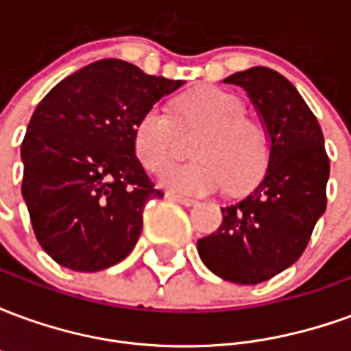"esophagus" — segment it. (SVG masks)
Returning a JSON list of instances; mask_svg holds the SVG:
<instances>
[{
    "label": "esophagus",
    "mask_w": 351,
    "mask_h": 351,
    "mask_svg": "<svg viewBox=\"0 0 351 351\" xmlns=\"http://www.w3.org/2000/svg\"><path fill=\"white\" fill-rule=\"evenodd\" d=\"M167 199H171V201H175V203H180V205H184V206L197 205V201H195V199L182 197V195H175V193H167Z\"/></svg>",
    "instance_id": "1"
}]
</instances>
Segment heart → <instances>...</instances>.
<instances>
[{
  "mask_svg": "<svg viewBox=\"0 0 351 351\" xmlns=\"http://www.w3.org/2000/svg\"><path fill=\"white\" fill-rule=\"evenodd\" d=\"M180 123L205 130L193 146L197 158L186 165H171L160 184L180 195H203L221 190L241 191L263 175L269 160L267 131L258 120L243 114V101L218 86H199L175 103ZM133 148L138 161L152 173L175 158V123L160 107L145 110L133 128Z\"/></svg>",
  "mask_w": 351,
  "mask_h": 351,
  "instance_id": "b5f03b06",
  "label": "heart"
}]
</instances>
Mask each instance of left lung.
I'll use <instances>...</instances> for the list:
<instances>
[{
  "instance_id": "left-lung-1",
  "label": "left lung",
  "mask_w": 351,
  "mask_h": 351,
  "mask_svg": "<svg viewBox=\"0 0 351 351\" xmlns=\"http://www.w3.org/2000/svg\"><path fill=\"white\" fill-rule=\"evenodd\" d=\"M226 82L250 97L267 131L269 160L258 186L221 208V226L199 239L197 252L216 276L252 286L301 258L325 213L329 158L316 116L286 77L258 65Z\"/></svg>"
}]
</instances>
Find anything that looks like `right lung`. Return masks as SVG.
Here are the masks:
<instances>
[{
	"mask_svg": "<svg viewBox=\"0 0 351 351\" xmlns=\"http://www.w3.org/2000/svg\"><path fill=\"white\" fill-rule=\"evenodd\" d=\"M184 80L107 58L58 82L22 141V197L43 250L62 267L103 271L137 244L143 210L160 190L133 148L141 114Z\"/></svg>",
	"mask_w": 351,
	"mask_h": 351,
	"instance_id": "1",
	"label": "right lung"
}]
</instances>
